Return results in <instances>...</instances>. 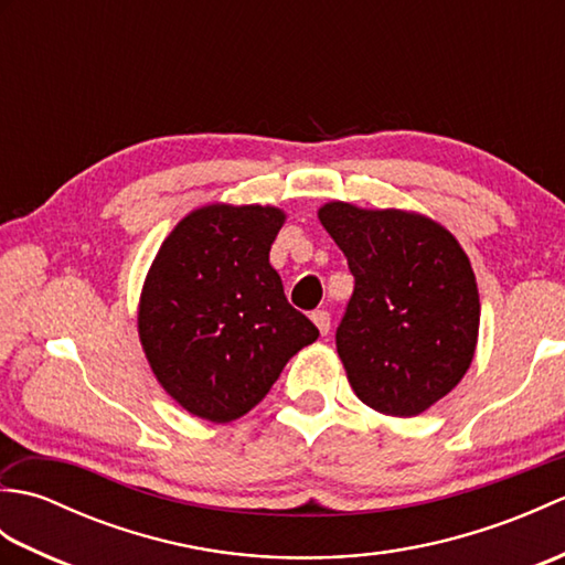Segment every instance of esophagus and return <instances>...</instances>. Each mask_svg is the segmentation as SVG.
<instances>
[{"label": "esophagus", "mask_w": 565, "mask_h": 565, "mask_svg": "<svg viewBox=\"0 0 565 565\" xmlns=\"http://www.w3.org/2000/svg\"><path fill=\"white\" fill-rule=\"evenodd\" d=\"M310 318H313L320 334L330 332V313H328V310H313V316H310Z\"/></svg>", "instance_id": "1"}]
</instances>
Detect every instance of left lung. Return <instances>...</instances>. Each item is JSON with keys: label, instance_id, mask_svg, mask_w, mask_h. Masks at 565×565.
<instances>
[{"label": "left lung", "instance_id": "left-lung-1", "mask_svg": "<svg viewBox=\"0 0 565 565\" xmlns=\"http://www.w3.org/2000/svg\"><path fill=\"white\" fill-rule=\"evenodd\" d=\"M318 218L354 276L334 334L354 393L383 415L425 413L476 352L481 303L471 262L449 231L417 213L332 201Z\"/></svg>", "mask_w": 565, "mask_h": 565}]
</instances>
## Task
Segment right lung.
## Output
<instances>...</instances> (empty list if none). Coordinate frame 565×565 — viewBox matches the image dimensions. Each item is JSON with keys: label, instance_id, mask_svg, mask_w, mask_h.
Listing matches in <instances>:
<instances>
[{"label": "right lung", "instance_id": "right-lung-1", "mask_svg": "<svg viewBox=\"0 0 565 565\" xmlns=\"http://www.w3.org/2000/svg\"><path fill=\"white\" fill-rule=\"evenodd\" d=\"M271 206H203L167 235L142 286L138 332L154 376L201 419L249 413L318 328L286 301Z\"/></svg>", "mask_w": 565, "mask_h": 565}]
</instances>
